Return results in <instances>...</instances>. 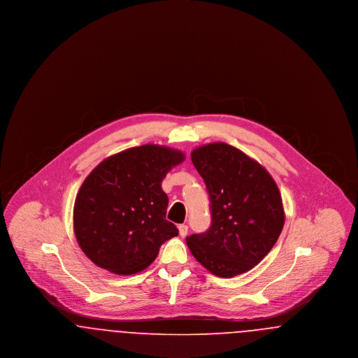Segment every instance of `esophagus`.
Wrapping results in <instances>:
<instances>
[{"instance_id":"esophagus-1","label":"esophagus","mask_w":358,"mask_h":358,"mask_svg":"<svg viewBox=\"0 0 358 358\" xmlns=\"http://www.w3.org/2000/svg\"><path fill=\"white\" fill-rule=\"evenodd\" d=\"M178 232H180V236L185 238L187 235V225H185V224L178 225Z\"/></svg>"}]
</instances>
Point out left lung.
<instances>
[{
  "mask_svg": "<svg viewBox=\"0 0 358 358\" xmlns=\"http://www.w3.org/2000/svg\"><path fill=\"white\" fill-rule=\"evenodd\" d=\"M210 200L208 231L187 244L208 271L232 278L267 255L285 225L282 196L271 174L236 148L213 142L192 152Z\"/></svg>",
  "mask_w": 358,
  "mask_h": 358,
  "instance_id": "left-lung-1",
  "label": "left lung"
}]
</instances>
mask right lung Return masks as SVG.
Returning a JSON list of instances; mask_svg holds the SVG:
<instances>
[{"mask_svg": "<svg viewBox=\"0 0 358 358\" xmlns=\"http://www.w3.org/2000/svg\"><path fill=\"white\" fill-rule=\"evenodd\" d=\"M184 159L180 150L143 145L106 158L87 176L73 205V231L92 263L118 275L139 273L178 235L166 220L161 182Z\"/></svg>", "mask_w": 358, "mask_h": 358, "instance_id": "right-lung-1", "label": "right lung"}]
</instances>
